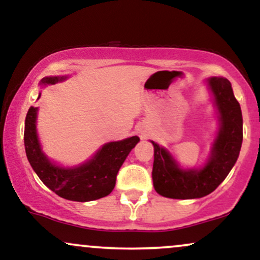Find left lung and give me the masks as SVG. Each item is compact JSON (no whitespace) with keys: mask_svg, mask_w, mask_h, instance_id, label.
Listing matches in <instances>:
<instances>
[{"mask_svg":"<svg viewBox=\"0 0 260 260\" xmlns=\"http://www.w3.org/2000/svg\"><path fill=\"white\" fill-rule=\"evenodd\" d=\"M220 113L219 134L211 156L201 170H181L168 150L154 145L153 182L160 196L174 199H193L210 194L234 168L243 140V120L240 103L231 83L225 78L208 79Z\"/></svg>","mask_w":260,"mask_h":260,"instance_id":"1","label":"left lung"}]
</instances>
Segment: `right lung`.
Masks as SVG:
<instances>
[{
    "instance_id": "right-lung-1",
    "label": "right lung",
    "mask_w": 260,
    "mask_h": 260,
    "mask_svg": "<svg viewBox=\"0 0 260 260\" xmlns=\"http://www.w3.org/2000/svg\"><path fill=\"white\" fill-rule=\"evenodd\" d=\"M66 77H47L43 84H55ZM37 107L31 106L25 117L24 145L25 153L32 170L43 183L52 192L74 202H89L104 198L112 192L116 176L129 151L136 147L137 136L107 143L90 161L74 169H62L50 162L43 154L37 134Z\"/></svg>"
}]
</instances>
